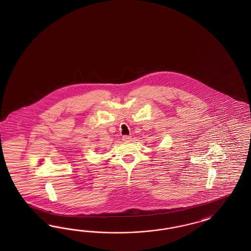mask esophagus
<instances>
[{"mask_svg": "<svg viewBox=\"0 0 251 251\" xmlns=\"http://www.w3.org/2000/svg\"><path fill=\"white\" fill-rule=\"evenodd\" d=\"M130 140H131V137L128 136V135H124L122 137V141H124V142H129Z\"/></svg>", "mask_w": 251, "mask_h": 251, "instance_id": "obj_1", "label": "esophagus"}]
</instances>
